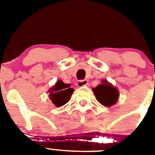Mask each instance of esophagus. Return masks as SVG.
<instances>
[{"instance_id": "34e87169", "label": "esophagus", "mask_w": 155, "mask_h": 155, "mask_svg": "<svg viewBox=\"0 0 155 155\" xmlns=\"http://www.w3.org/2000/svg\"><path fill=\"white\" fill-rule=\"evenodd\" d=\"M88 83L87 80H80L78 81L77 82V86L79 87H84V86H86Z\"/></svg>"}]
</instances>
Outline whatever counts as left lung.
<instances>
[{
    "instance_id": "1",
    "label": "left lung",
    "mask_w": 155,
    "mask_h": 155,
    "mask_svg": "<svg viewBox=\"0 0 155 155\" xmlns=\"http://www.w3.org/2000/svg\"><path fill=\"white\" fill-rule=\"evenodd\" d=\"M92 90L98 102L107 107L116 104L120 96L117 88L105 80L102 81V84H98Z\"/></svg>"
}]
</instances>
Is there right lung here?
<instances>
[{"label":"right lung","mask_w":155,"mask_h":155,"mask_svg":"<svg viewBox=\"0 0 155 155\" xmlns=\"http://www.w3.org/2000/svg\"><path fill=\"white\" fill-rule=\"evenodd\" d=\"M70 87V84H65L62 81H57L55 85L49 90L50 99L57 107H61L68 102L74 92V88Z\"/></svg>","instance_id":"obj_1"}]
</instances>
